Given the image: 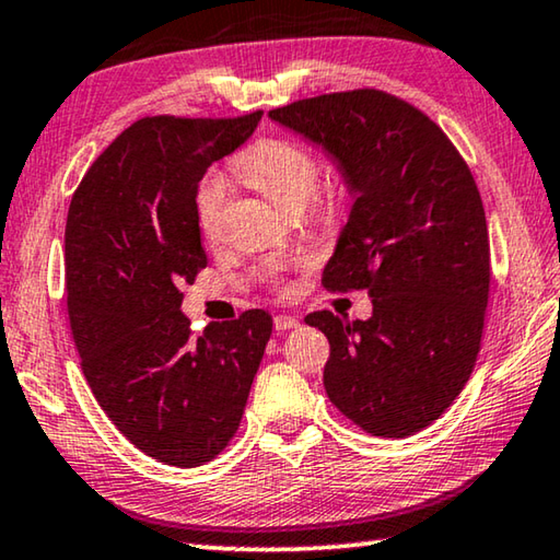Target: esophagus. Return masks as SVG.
<instances>
[{"label":"esophagus","mask_w":560,"mask_h":560,"mask_svg":"<svg viewBox=\"0 0 560 560\" xmlns=\"http://www.w3.org/2000/svg\"><path fill=\"white\" fill-rule=\"evenodd\" d=\"M301 320L299 316H277L273 318V328L279 330V334H283V330H291V328H299Z\"/></svg>","instance_id":"obj_1"}]
</instances>
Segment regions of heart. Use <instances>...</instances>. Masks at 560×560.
Instances as JSON below:
<instances>
[{"label": "heart", "mask_w": 560, "mask_h": 560, "mask_svg": "<svg viewBox=\"0 0 560 560\" xmlns=\"http://www.w3.org/2000/svg\"><path fill=\"white\" fill-rule=\"evenodd\" d=\"M232 170L244 185L257 189L283 212H301L303 207L311 205L318 222L330 224L336 220L340 207L338 187L328 185L316 192L318 160L311 150L293 140L261 138L234 158ZM226 192H230V185L222 173H210L197 187V224L205 234L214 230Z\"/></svg>", "instance_id": "1"}]
</instances>
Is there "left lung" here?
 Returning <instances> with one entry per match:
<instances>
[{
    "instance_id": "obj_1",
    "label": "left lung",
    "mask_w": 560,
    "mask_h": 560,
    "mask_svg": "<svg viewBox=\"0 0 560 560\" xmlns=\"http://www.w3.org/2000/svg\"><path fill=\"white\" fill-rule=\"evenodd\" d=\"M269 118L324 150L353 197L324 287L365 289L373 316H306L330 343L326 393L375 438H410L477 363L491 277L477 183L438 122L390 93H328Z\"/></svg>"
}]
</instances>
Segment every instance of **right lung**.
<instances>
[{"instance_id":"obj_1","label":"right lung","mask_w":560,"mask_h":560,"mask_svg":"<svg viewBox=\"0 0 560 560\" xmlns=\"http://www.w3.org/2000/svg\"><path fill=\"white\" fill-rule=\"evenodd\" d=\"M259 120L261 110L132 122L71 197L66 301L83 375L126 440L173 467H200L234 438L271 336L261 308L200 338L179 311V289L207 267L197 187Z\"/></svg>"}]
</instances>
